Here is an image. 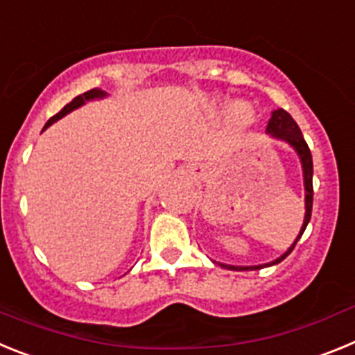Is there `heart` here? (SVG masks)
I'll use <instances>...</instances> for the list:
<instances>
[{"instance_id":"b5f03b06","label":"heart","mask_w":355,"mask_h":355,"mask_svg":"<svg viewBox=\"0 0 355 355\" xmlns=\"http://www.w3.org/2000/svg\"><path fill=\"white\" fill-rule=\"evenodd\" d=\"M231 115H233V121L241 128L250 126V124L256 121V112H254L252 106L245 101L234 103L233 108H231Z\"/></svg>"}]
</instances>
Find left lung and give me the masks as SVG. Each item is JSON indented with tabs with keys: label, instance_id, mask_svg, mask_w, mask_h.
<instances>
[{
	"label": "left lung",
	"instance_id": "1",
	"mask_svg": "<svg viewBox=\"0 0 355 355\" xmlns=\"http://www.w3.org/2000/svg\"><path fill=\"white\" fill-rule=\"evenodd\" d=\"M266 135L272 137L274 140H281V142L288 144L291 149L297 153L300 159V167H302V178H304V208H306V213H304V222L302 227H300L299 234L295 238V241L288 247V250L284 254H281L277 259L270 263H263V265H250V266H238V265H227V263H218L213 261L216 265H220L222 268H227V270H259V268H265V266L277 265V263L283 261L288 254L295 249L297 241L300 240V236L306 231L307 224L311 220V209H313V158H311V150L307 147L306 140H304L302 133H300L297 122L291 119V115L288 114L286 110L277 108L272 112V117L268 121V126H266Z\"/></svg>",
	"mask_w": 355,
	"mask_h": 355
}]
</instances>
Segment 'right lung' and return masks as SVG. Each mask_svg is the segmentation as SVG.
Segmentation results:
<instances>
[{
  "instance_id": "add662e5",
  "label": "right lung",
  "mask_w": 355,
  "mask_h": 355,
  "mask_svg": "<svg viewBox=\"0 0 355 355\" xmlns=\"http://www.w3.org/2000/svg\"><path fill=\"white\" fill-rule=\"evenodd\" d=\"M106 96H108V94H106L105 90H101V89H92V90H89V92L80 94V96L74 97V99H72V101L69 103V105H65L64 108H62L60 112H58V114L53 115V117L49 119L48 122H46V126H44V130H48V128L51 126V124H55L56 121H60L62 117H65V115H67V114H71V112L78 110V108H80V106L87 105V103H89V101H97V99H105Z\"/></svg>"
}]
</instances>
